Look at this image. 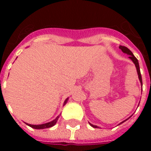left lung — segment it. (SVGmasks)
<instances>
[{
  "label": "left lung",
  "instance_id": "left-lung-1",
  "mask_svg": "<svg viewBox=\"0 0 151 151\" xmlns=\"http://www.w3.org/2000/svg\"><path fill=\"white\" fill-rule=\"evenodd\" d=\"M120 47V49H121V51L123 52L124 53H127L128 55H129V57L130 59L133 60V62L134 63V65H135V66H136V69H137V74H138V78H139V80L140 82H141V83H142V75H141V72H140V67H139V64H138V60H137V59L135 56H133V54L132 53V52L130 51L128 47H126L124 46H120L119 47ZM128 120V119H127ZM125 121V120H124ZM124 122V121H123ZM123 122H121V123H123ZM120 123V124H121ZM90 124L91 125L93 128H98V126H96V125H94V124H91L90 123Z\"/></svg>",
  "mask_w": 151,
  "mask_h": 151
}]
</instances>
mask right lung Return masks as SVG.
Returning <instances> with one entry per match:
<instances>
[{
  "instance_id": "right-lung-1",
  "label": "right lung",
  "mask_w": 151,
  "mask_h": 151,
  "mask_svg": "<svg viewBox=\"0 0 151 151\" xmlns=\"http://www.w3.org/2000/svg\"><path fill=\"white\" fill-rule=\"evenodd\" d=\"M68 100V99H66L65 101V104H65L66 102ZM58 118L59 116H57L55 119V120H53L52 121H51V122H48V123L46 124H38V125H34V124H27V125H29L31 128H33V129H47V128H50V127H52L54 126L56 123L57 122V120H58Z\"/></svg>"
}]
</instances>
